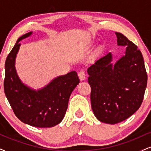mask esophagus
<instances>
[{"mask_svg":"<svg viewBox=\"0 0 151 151\" xmlns=\"http://www.w3.org/2000/svg\"><path fill=\"white\" fill-rule=\"evenodd\" d=\"M78 76H79V79H80L81 81L84 80V79L86 78V74H85V72H84V70L79 71V72H78Z\"/></svg>","mask_w":151,"mask_h":151,"instance_id":"1","label":"esophagus"}]
</instances>
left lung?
I'll return each mask as SVG.
<instances>
[{"label":"left lung","instance_id":"obj_1","mask_svg":"<svg viewBox=\"0 0 151 151\" xmlns=\"http://www.w3.org/2000/svg\"><path fill=\"white\" fill-rule=\"evenodd\" d=\"M116 35L118 45L126 47L125 56L113 65L109 52L87 70L93 112L98 120L109 124L126 120L140 108L148 80L138 47L120 32Z\"/></svg>","mask_w":151,"mask_h":151}]
</instances>
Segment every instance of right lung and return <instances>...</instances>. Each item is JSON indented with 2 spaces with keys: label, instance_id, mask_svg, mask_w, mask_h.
Masks as SVG:
<instances>
[{
  "label": "right lung",
  "instance_id": "1",
  "mask_svg": "<svg viewBox=\"0 0 151 151\" xmlns=\"http://www.w3.org/2000/svg\"><path fill=\"white\" fill-rule=\"evenodd\" d=\"M32 32L18 38L8 54L5 64L4 91L13 112L22 122L38 128H50L62 121L68 106L70 96L79 83L77 72H71L57 77L37 91L24 85L15 69V60L20 40Z\"/></svg>",
  "mask_w": 151,
  "mask_h": 151
}]
</instances>
